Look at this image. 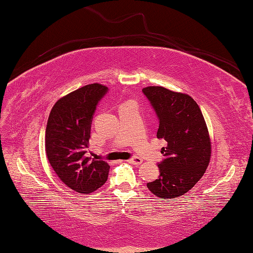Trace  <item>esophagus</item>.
I'll list each match as a JSON object with an SVG mask.
<instances>
[{
    "instance_id": "34e87169",
    "label": "esophagus",
    "mask_w": 253,
    "mask_h": 253,
    "mask_svg": "<svg viewBox=\"0 0 253 253\" xmlns=\"http://www.w3.org/2000/svg\"><path fill=\"white\" fill-rule=\"evenodd\" d=\"M127 162L131 163V165H134V166H140L141 163L143 162V160L141 158H139V157H133V158L129 159V160H127Z\"/></svg>"
}]
</instances>
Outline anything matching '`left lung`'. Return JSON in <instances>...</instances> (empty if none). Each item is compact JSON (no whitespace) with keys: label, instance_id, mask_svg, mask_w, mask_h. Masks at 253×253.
Segmentation results:
<instances>
[{"label":"left lung","instance_id":"1","mask_svg":"<svg viewBox=\"0 0 253 253\" xmlns=\"http://www.w3.org/2000/svg\"><path fill=\"white\" fill-rule=\"evenodd\" d=\"M159 119L158 139L167 141L161 149L159 179L148 189L161 199H174L191 190L205 174L211 158L207 124L197 102L185 93L163 86L142 88Z\"/></svg>","mask_w":253,"mask_h":253}]
</instances>
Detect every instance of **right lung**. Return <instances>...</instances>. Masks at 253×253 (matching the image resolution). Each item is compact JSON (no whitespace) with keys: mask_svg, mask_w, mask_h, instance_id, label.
Listing matches in <instances>:
<instances>
[{"mask_svg":"<svg viewBox=\"0 0 253 253\" xmlns=\"http://www.w3.org/2000/svg\"><path fill=\"white\" fill-rule=\"evenodd\" d=\"M106 92L99 83L80 87L57 100L47 119V160L62 182L79 193L95 191L108 180V163L86 154L93 114Z\"/></svg>","mask_w":253,"mask_h":253,"instance_id":"obj_1","label":"right lung"}]
</instances>
